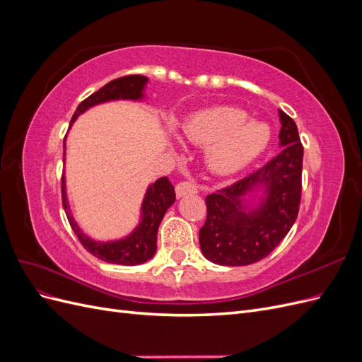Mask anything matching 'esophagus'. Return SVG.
Listing matches in <instances>:
<instances>
[{
  "mask_svg": "<svg viewBox=\"0 0 362 362\" xmlns=\"http://www.w3.org/2000/svg\"><path fill=\"white\" fill-rule=\"evenodd\" d=\"M175 192H177V198H182V196L198 193V187H196V185L190 181H182V182L177 184Z\"/></svg>",
  "mask_w": 362,
  "mask_h": 362,
  "instance_id": "34e87169",
  "label": "esophagus"
}]
</instances>
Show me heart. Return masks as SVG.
I'll return each instance as SVG.
<instances>
[{"mask_svg": "<svg viewBox=\"0 0 362 362\" xmlns=\"http://www.w3.org/2000/svg\"><path fill=\"white\" fill-rule=\"evenodd\" d=\"M242 108L218 105L184 120L185 140L206 148V164L217 175H231L257 160L272 140L270 125L247 119Z\"/></svg>", "mask_w": 362, "mask_h": 362, "instance_id": "obj_1", "label": "heart"}]
</instances>
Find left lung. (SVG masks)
<instances>
[{
	"label": "left lung",
	"instance_id": "left-lung-1",
	"mask_svg": "<svg viewBox=\"0 0 362 362\" xmlns=\"http://www.w3.org/2000/svg\"><path fill=\"white\" fill-rule=\"evenodd\" d=\"M279 120V154L249 177L206 196L199 245L214 264H254L282 242L296 222L303 146L294 120L282 110Z\"/></svg>",
	"mask_w": 362,
	"mask_h": 362
}]
</instances>
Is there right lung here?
Masks as SVG:
<instances>
[{
    "mask_svg": "<svg viewBox=\"0 0 362 362\" xmlns=\"http://www.w3.org/2000/svg\"><path fill=\"white\" fill-rule=\"evenodd\" d=\"M148 84V78L144 75H127L122 78L113 80L107 83L100 90L92 93L89 98L76 107V110L71 119V125L75 122V119L89 108L100 105L110 101H144L145 100V89ZM64 157H66V137L63 141ZM62 199L63 208L66 211L68 221L74 229L75 235L78 237L81 245L87 252L101 261L112 262V264L120 266H137L144 264L148 259L156 255L157 250V233L158 226L166 214L168 208L175 202V189L169 182L168 177L158 178L156 182L148 185L144 202L140 206V221L137 226L128 235L108 240V242H100L93 240L81 231L78 223L75 222L72 216L68 194H66V178L64 173L62 177Z\"/></svg>",
    "mask_w": 362,
    "mask_h": 362,
    "instance_id": "1",
    "label": "right lung"
}]
</instances>
